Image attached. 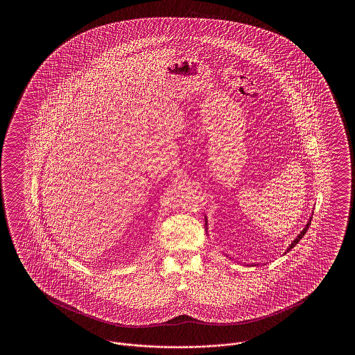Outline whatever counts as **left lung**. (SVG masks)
Wrapping results in <instances>:
<instances>
[{"label":"left lung","instance_id":"8db88e82","mask_svg":"<svg viewBox=\"0 0 355 355\" xmlns=\"http://www.w3.org/2000/svg\"><path fill=\"white\" fill-rule=\"evenodd\" d=\"M310 223H311V218H310L309 222L306 223V226H304V230H302V232L298 234V236H297V238H295V239L291 242V245L287 248V250L285 252V254L288 253V252H290V250H291V249H293V248H294V246H295V245H297V243H298V242L302 239V236H304V234H306V232L309 230V226H310Z\"/></svg>","mask_w":355,"mask_h":355}]
</instances>
